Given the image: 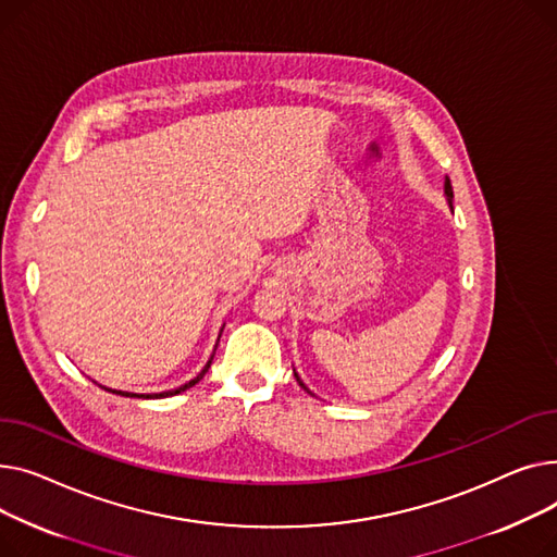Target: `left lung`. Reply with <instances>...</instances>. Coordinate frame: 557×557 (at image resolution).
<instances>
[{
  "label": "left lung",
  "mask_w": 557,
  "mask_h": 557,
  "mask_svg": "<svg viewBox=\"0 0 557 557\" xmlns=\"http://www.w3.org/2000/svg\"><path fill=\"white\" fill-rule=\"evenodd\" d=\"M445 198H447V205H449V209L454 211V207H451V200H454V190H451V184H449V177L445 175ZM294 377H297V382L308 391V394H312V391L301 382V377H299V373H294Z\"/></svg>",
  "instance_id": "8db88e82"
}]
</instances>
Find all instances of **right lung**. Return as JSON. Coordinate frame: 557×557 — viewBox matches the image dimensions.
Returning <instances> with one entry per match:
<instances>
[{"instance_id":"right-lung-1","label":"right lung","mask_w":557,"mask_h":557,"mask_svg":"<svg viewBox=\"0 0 557 557\" xmlns=\"http://www.w3.org/2000/svg\"><path fill=\"white\" fill-rule=\"evenodd\" d=\"M211 362H213V355H211V359L207 362V367L198 373V377H193L190 382H186V384H182V386H177V388H171V391H161V394H133V391H116V388H108V391H112V394H116V396H125V398H144V400H154V398H171V396H177V394H182V391H186V388H190V386H195L198 384L205 375H207V371H209V367H211ZM106 388V386H103Z\"/></svg>"}]
</instances>
